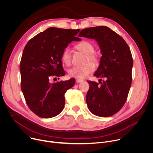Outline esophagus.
Returning a JSON list of instances; mask_svg holds the SVG:
<instances>
[{"label": "esophagus", "mask_w": 153, "mask_h": 153, "mask_svg": "<svg viewBox=\"0 0 153 153\" xmlns=\"http://www.w3.org/2000/svg\"><path fill=\"white\" fill-rule=\"evenodd\" d=\"M76 82L77 83H81V82H83V80H82V79H77L76 80Z\"/></svg>", "instance_id": "1"}]
</instances>
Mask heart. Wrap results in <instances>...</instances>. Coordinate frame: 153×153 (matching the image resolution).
I'll list each match as a JSON object with an SVG mask.
<instances>
[{
  "instance_id": "heart-1",
  "label": "heart",
  "mask_w": 153,
  "mask_h": 153,
  "mask_svg": "<svg viewBox=\"0 0 153 153\" xmlns=\"http://www.w3.org/2000/svg\"><path fill=\"white\" fill-rule=\"evenodd\" d=\"M76 48L86 55L85 64L80 67H74L68 71V74L71 77L77 79H84L87 76L93 73L94 70V65L88 61L97 65L99 63L98 57L94 54V47L90 42L82 41L77 43ZM62 60L67 66H70L71 62V51L70 48H65L62 53Z\"/></svg>"
}]
</instances>
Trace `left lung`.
Instances as JSON below:
<instances>
[{
  "label": "left lung",
  "mask_w": 153,
  "mask_h": 153,
  "mask_svg": "<svg viewBox=\"0 0 153 153\" xmlns=\"http://www.w3.org/2000/svg\"><path fill=\"white\" fill-rule=\"evenodd\" d=\"M79 36L97 42L102 57L94 76L106 79L100 81V85L87 81L90 84L86 97L87 105L97 116H111L124 105L131 85V53L124 39L105 26L83 29Z\"/></svg>",
  "instance_id": "obj_1"
}]
</instances>
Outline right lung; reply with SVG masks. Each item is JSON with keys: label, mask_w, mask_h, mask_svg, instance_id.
<instances>
[{"label": "right lung", "mask_w": 153, "mask_h": 153, "mask_svg": "<svg viewBox=\"0 0 153 153\" xmlns=\"http://www.w3.org/2000/svg\"><path fill=\"white\" fill-rule=\"evenodd\" d=\"M79 30L51 27L33 37L24 48L20 63L21 90L27 104L37 116L51 118L59 114L65 106V93L75 84V79L51 83V78L65 75L62 53Z\"/></svg>", "instance_id": "1"}]
</instances>
